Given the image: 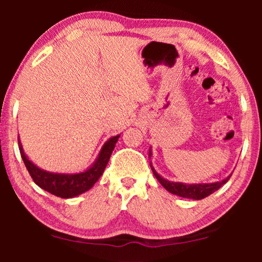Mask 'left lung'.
<instances>
[{"label": "left lung", "mask_w": 262, "mask_h": 262, "mask_svg": "<svg viewBox=\"0 0 262 262\" xmlns=\"http://www.w3.org/2000/svg\"><path fill=\"white\" fill-rule=\"evenodd\" d=\"M154 174L157 180L160 181V184L163 186L164 188L167 189L168 192L173 193V194H177L179 196H182V198H189V199H194V200H200L206 198L210 194H212L213 192H216L218 188H221L225 182H227L230 177H228L225 180L218 181V182H213V184H199V185H185L181 184V182H170L163 179L162 177H160L159 174L156 173L155 170L152 169Z\"/></svg>", "instance_id": "1"}]
</instances>
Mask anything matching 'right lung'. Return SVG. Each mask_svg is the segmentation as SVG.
<instances>
[{
  "mask_svg": "<svg viewBox=\"0 0 262 262\" xmlns=\"http://www.w3.org/2000/svg\"><path fill=\"white\" fill-rule=\"evenodd\" d=\"M119 137L120 136H116V137H112L108 142L105 143L98 160L93 164V167L89 168L88 170L83 171V173L71 175L55 174L41 170L40 168H38L27 159L20 142L19 149L28 173H30L31 178L33 179V181L39 187L45 189V191H48L53 195L60 196V198H73V196H76L87 192L99 180V178L101 177L103 170H105L107 163H108L110 157L112 155V151Z\"/></svg>",
  "mask_w": 262,
  "mask_h": 262,
  "instance_id": "obj_1",
  "label": "right lung"
}]
</instances>
